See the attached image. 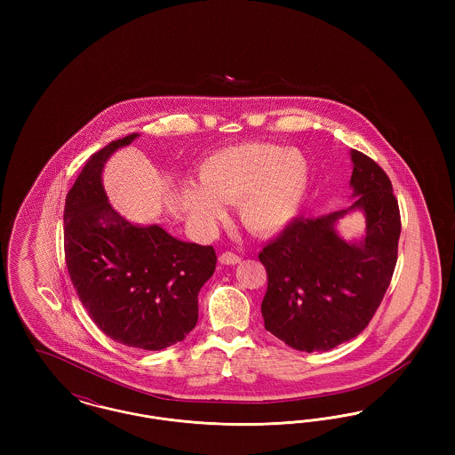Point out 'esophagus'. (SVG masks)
I'll return each mask as SVG.
<instances>
[{
	"label": "esophagus",
	"instance_id": "esophagus-1",
	"mask_svg": "<svg viewBox=\"0 0 455 455\" xmlns=\"http://www.w3.org/2000/svg\"><path fill=\"white\" fill-rule=\"evenodd\" d=\"M218 260H220V264L234 266V264L240 262V258H238L237 254H234V252H223Z\"/></svg>",
	"mask_w": 455,
	"mask_h": 455
}]
</instances>
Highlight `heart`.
<instances>
[{"label": "heart", "instance_id": "1", "mask_svg": "<svg viewBox=\"0 0 455 455\" xmlns=\"http://www.w3.org/2000/svg\"><path fill=\"white\" fill-rule=\"evenodd\" d=\"M197 184L184 188V204L199 225L213 223L220 203H235L238 220L254 234H275L297 217L308 186V165L297 150L245 143L208 156Z\"/></svg>", "mask_w": 455, "mask_h": 455}]
</instances>
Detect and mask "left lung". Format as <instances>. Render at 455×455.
<instances>
[{
	"instance_id": "8db88e82",
	"label": "left lung",
	"mask_w": 455,
	"mask_h": 455,
	"mask_svg": "<svg viewBox=\"0 0 455 455\" xmlns=\"http://www.w3.org/2000/svg\"><path fill=\"white\" fill-rule=\"evenodd\" d=\"M347 210L295 218L259 252L267 273L264 327L299 351H327L356 338L382 302L397 262L401 215L392 184L370 156L351 150ZM366 215V237L347 243L335 223L347 211Z\"/></svg>"
}]
</instances>
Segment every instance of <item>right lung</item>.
Instances as JSON below:
<instances>
[{
	"mask_svg": "<svg viewBox=\"0 0 455 455\" xmlns=\"http://www.w3.org/2000/svg\"><path fill=\"white\" fill-rule=\"evenodd\" d=\"M132 132L93 153L66 196L65 259L90 319L116 343L158 351L197 323V293L217 267L212 245L132 225L108 204L102 171Z\"/></svg>",
	"mask_w": 455,
	"mask_h": 455,
	"instance_id": "add662e5",
	"label": "right lung"
}]
</instances>
